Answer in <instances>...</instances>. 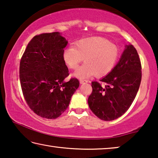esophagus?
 <instances>
[{
    "instance_id": "obj_1",
    "label": "esophagus",
    "mask_w": 158,
    "mask_h": 158,
    "mask_svg": "<svg viewBox=\"0 0 158 158\" xmlns=\"http://www.w3.org/2000/svg\"><path fill=\"white\" fill-rule=\"evenodd\" d=\"M79 82L81 84H86V83H88V81L87 80H84V79H80Z\"/></svg>"
}]
</instances>
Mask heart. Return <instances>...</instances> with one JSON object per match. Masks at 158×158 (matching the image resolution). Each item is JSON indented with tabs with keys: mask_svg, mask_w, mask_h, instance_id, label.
Instances as JSON below:
<instances>
[{
	"mask_svg": "<svg viewBox=\"0 0 158 158\" xmlns=\"http://www.w3.org/2000/svg\"><path fill=\"white\" fill-rule=\"evenodd\" d=\"M120 51L116 44L101 37L84 38L65 48L63 58L69 68L77 69L84 58V65L74 75L85 79L94 74L97 77L107 75L113 70L119 58Z\"/></svg>",
	"mask_w": 158,
	"mask_h": 158,
	"instance_id": "b5f03b06",
	"label": "heart"
}]
</instances>
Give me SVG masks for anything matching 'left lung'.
<instances>
[{
  "label": "left lung",
  "instance_id": "obj_1",
  "mask_svg": "<svg viewBox=\"0 0 158 158\" xmlns=\"http://www.w3.org/2000/svg\"><path fill=\"white\" fill-rule=\"evenodd\" d=\"M141 80V65L133 45H125L113 70L100 81L92 82L88 103L93 114L103 121H113L127 111L137 95Z\"/></svg>",
  "mask_w": 158,
  "mask_h": 158
}]
</instances>
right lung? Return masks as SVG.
<instances>
[{
	"label": "right lung",
	"instance_id": "obj_1",
	"mask_svg": "<svg viewBox=\"0 0 158 158\" xmlns=\"http://www.w3.org/2000/svg\"><path fill=\"white\" fill-rule=\"evenodd\" d=\"M68 42L59 32L35 35L20 62L19 79L26 103L34 113L47 119L59 117L68 107L79 81L69 75L63 58Z\"/></svg>",
	"mask_w": 158,
	"mask_h": 158
}]
</instances>
